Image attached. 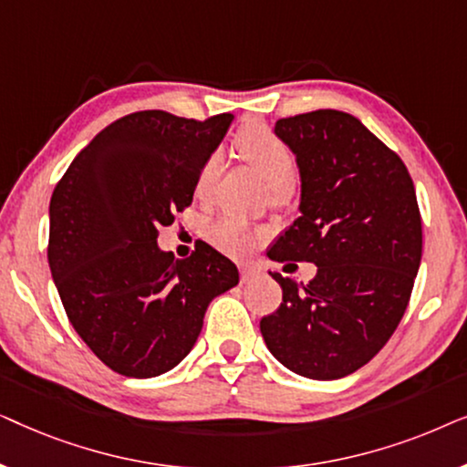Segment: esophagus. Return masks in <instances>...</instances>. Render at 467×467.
Instances as JSON below:
<instances>
[{"instance_id": "34e87169", "label": "esophagus", "mask_w": 467, "mask_h": 467, "mask_svg": "<svg viewBox=\"0 0 467 467\" xmlns=\"http://www.w3.org/2000/svg\"><path fill=\"white\" fill-rule=\"evenodd\" d=\"M254 276H257V270H253V267H240L242 283H251Z\"/></svg>"}]
</instances>
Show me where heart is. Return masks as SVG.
Here are the masks:
<instances>
[{"instance_id":"heart-1","label":"heart","mask_w":467,"mask_h":467,"mask_svg":"<svg viewBox=\"0 0 467 467\" xmlns=\"http://www.w3.org/2000/svg\"><path fill=\"white\" fill-rule=\"evenodd\" d=\"M235 150L248 165L264 176L274 195L285 193L296 182V157L283 140H278L265 125H246L235 136ZM221 171V159L213 155L203 161L195 181V195L206 200ZM210 240L216 248L229 254H244L254 246V234L244 223L223 216L210 227Z\"/></svg>"}]
</instances>
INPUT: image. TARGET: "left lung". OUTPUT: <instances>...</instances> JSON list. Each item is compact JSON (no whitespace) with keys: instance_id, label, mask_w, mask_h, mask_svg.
<instances>
[{"instance_id":"1","label":"left lung","mask_w":467,"mask_h":467,"mask_svg":"<svg viewBox=\"0 0 467 467\" xmlns=\"http://www.w3.org/2000/svg\"><path fill=\"white\" fill-rule=\"evenodd\" d=\"M274 133L296 155L302 195L267 257L310 261L317 276L272 274L283 302L261 336L291 372L344 379L385 347L410 302L423 251L417 193L404 161L353 114H297Z\"/></svg>"}]
</instances>
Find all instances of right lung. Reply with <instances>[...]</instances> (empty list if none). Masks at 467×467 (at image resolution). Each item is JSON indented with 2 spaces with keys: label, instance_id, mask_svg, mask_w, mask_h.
I'll list each match as a JSON object with an SVG mask.
<instances>
[{
  "label": "right lung",
  "instance_id": "add662e5",
  "mask_svg": "<svg viewBox=\"0 0 467 467\" xmlns=\"http://www.w3.org/2000/svg\"><path fill=\"white\" fill-rule=\"evenodd\" d=\"M232 120L127 114L57 182L50 272L76 334L114 372H170L193 348L210 302L238 285V267L206 242L182 261L157 244L159 227L191 206L197 174Z\"/></svg>",
  "mask_w": 467,
  "mask_h": 467
}]
</instances>
